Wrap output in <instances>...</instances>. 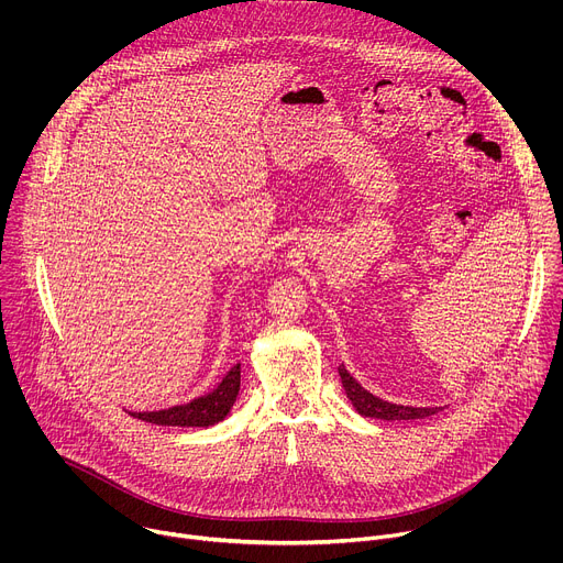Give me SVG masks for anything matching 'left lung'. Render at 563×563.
Wrapping results in <instances>:
<instances>
[{
  "instance_id": "1",
  "label": "left lung",
  "mask_w": 563,
  "mask_h": 563,
  "mask_svg": "<svg viewBox=\"0 0 563 563\" xmlns=\"http://www.w3.org/2000/svg\"><path fill=\"white\" fill-rule=\"evenodd\" d=\"M339 374H341V383L343 389L347 394V398L352 400L354 410L361 417H369V419H383V421H412V419H426L437 415L441 408H415V406H396L389 404V400H383L378 396H374L372 391H367L347 369L345 365H339Z\"/></svg>"
}]
</instances>
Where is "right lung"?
I'll list each match as a JSON object with an SVG mask.
<instances>
[{"instance_id":"right-lung-1","label":"right lung","mask_w":563,"mask_h":563,"mask_svg":"<svg viewBox=\"0 0 563 563\" xmlns=\"http://www.w3.org/2000/svg\"><path fill=\"white\" fill-rule=\"evenodd\" d=\"M238 389H240V363H235L211 391L189 400V404L157 410V412H129V415L155 426L209 428L227 419L238 398Z\"/></svg>"}]
</instances>
